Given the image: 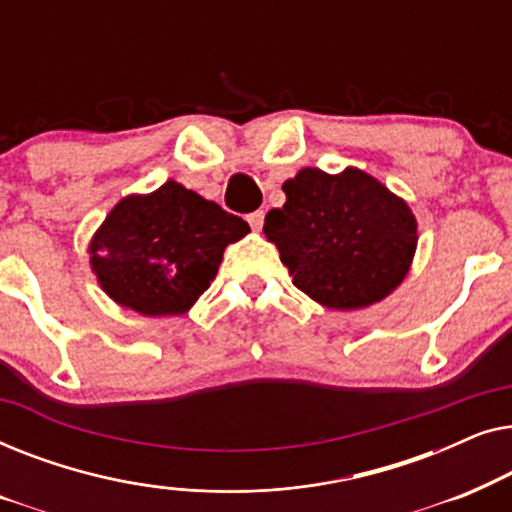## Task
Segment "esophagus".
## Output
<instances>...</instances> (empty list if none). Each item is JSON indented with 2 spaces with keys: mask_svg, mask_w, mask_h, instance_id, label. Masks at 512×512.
<instances>
[{
  "mask_svg": "<svg viewBox=\"0 0 512 512\" xmlns=\"http://www.w3.org/2000/svg\"><path fill=\"white\" fill-rule=\"evenodd\" d=\"M263 219H265V212H263V209H256V212H251V214L247 216L249 226L254 228V230H261V228H263Z\"/></svg>",
  "mask_w": 512,
  "mask_h": 512,
  "instance_id": "1",
  "label": "esophagus"
}]
</instances>
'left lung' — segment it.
<instances>
[{
    "label": "left lung",
    "mask_w": 512,
    "mask_h": 512,
    "mask_svg": "<svg viewBox=\"0 0 512 512\" xmlns=\"http://www.w3.org/2000/svg\"><path fill=\"white\" fill-rule=\"evenodd\" d=\"M286 202L263 233L279 249L293 286L331 310H361L387 298L408 275L417 219L408 202L370 174L303 167L284 181Z\"/></svg>",
    "instance_id": "obj_1"
}]
</instances>
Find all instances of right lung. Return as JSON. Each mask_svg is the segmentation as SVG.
I'll list each match as a JSON object with an SVG mask.
<instances>
[{"mask_svg":"<svg viewBox=\"0 0 512 512\" xmlns=\"http://www.w3.org/2000/svg\"><path fill=\"white\" fill-rule=\"evenodd\" d=\"M247 233L240 216L165 181L111 209L90 240V268L118 305L144 317L184 314L209 289L223 249Z\"/></svg>","mask_w":512,"mask_h":512,"instance_id":"obj_1","label":"right lung"}]
</instances>
